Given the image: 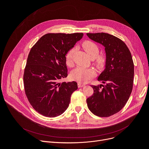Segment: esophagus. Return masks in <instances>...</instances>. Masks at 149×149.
I'll use <instances>...</instances> for the list:
<instances>
[{
	"mask_svg": "<svg viewBox=\"0 0 149 149\" xmlns=\"http://www.w3.org/2000/svg\"><path fill=\"white\" fill-rule=\"evenodd\" d=\"M78 87L79 88H81V87H83L84 86V84H81V83H78Z\"/></svg>",
	"mask_w": 149,
	"mask_h": 149,
	"instance_id": "esophagus-1",
	"label": "esophagus"
}]
</instances>
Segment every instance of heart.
Masks as SVG:
<instances>
[{
	"label": "heart",
	"mask_w": 149,
	"mask_h": 149,
	"mask_svg": "<svg viewBox=\"0 0 149 149\" xmlns=\"http://www.w3.org/2000/svg\"><path fill=\"white\" fill-rule=\"evenodd\" d=\"M82 46L88 56L94 60V64L98 68H101L104 66L106 58L103 54L98 55L100 49L98 46L95 42L90 40L85 41L83 43ZM75 51V48H72L69 50L66 54L65 61L68 66H72ZM95 75V72L93 69L84 68L81 66L75 68L70 73V77L72 80L83 83H87Z\"/></svg>",
	"instance_id": "obj_1"
}]
</instances>
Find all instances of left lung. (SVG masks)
<instances>
[{
  "label": "left lung",
  "instance_id": "1",
  "mask_svg": "<svg viewBox=\"0 0 149 149\" xmlns=\"http://www.w3.org/2000/svg\"><path fill=\"white\" fill-rule=\"evenodd\" d=\"M91 40L103 45L106 54V68L98 78L105 85H92L93 93L87 98L89 110L100 117L120 111L131 94L134 64L127 45L119 38L104 33H87Z\"/></svg>",
  "mask_w": 149,
  "mask_h": 149
}]
</instances>
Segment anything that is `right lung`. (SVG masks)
Masks as SVG:
<instances>
[{
  "instance_id": "add662e5",
  "label": "right lung",
  "mask_w": 149,
  "mask_h": 149,
  "mask_svg": "<svg viewBox=\"0 0 149 149\" xmlns=\"http://www.w3.org/2000/svg\"><path fill=\"white\" fill-rule=\"evenodd\" d=\"M83 36V33L46 34L31 49L23 83L29 102L40 114L52 118L68 107L77 83L59 81L68 76L66 54Z\"/></svg>"
}]
</instances>
